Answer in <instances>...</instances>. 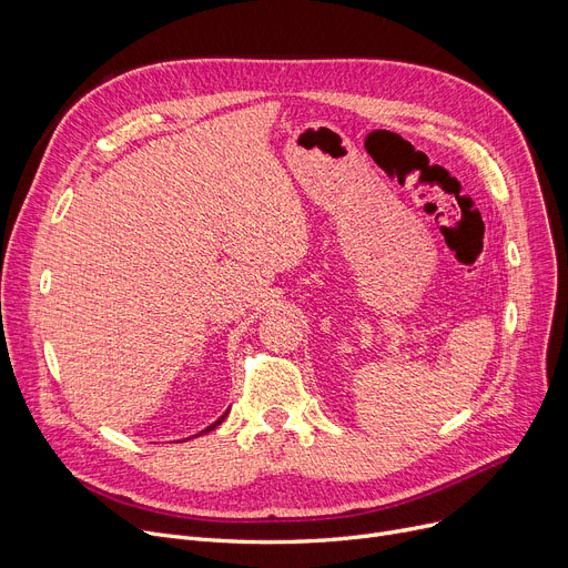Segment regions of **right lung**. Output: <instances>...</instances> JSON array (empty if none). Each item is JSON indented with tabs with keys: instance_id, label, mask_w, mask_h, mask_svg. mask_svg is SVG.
<instances>
[{
	"instance_id": "obj_1",
	"label": "right lung",
	"mask_w": 568,
	"mask_h": 568,
	"mask_svg": "<svg viewBox=\"0 0 568 568\" xmlns=\"http://www.w3.org/2000/svg\"><path fill=\"white\" fill-rule=\"evenodd\" d=\"M225 416H227V412H225V414H223V416H221V419H219V422H216V424H212V426H209V428H204V430H202V433H209V430H214V428H216V426H219V424H221V422H223V419H225Z\"/></svg>"
}]
</instances>
